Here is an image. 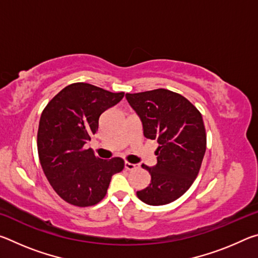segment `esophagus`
<instances>
[{
	"label": "esophagus",
	"instance_id": "obj_1",
	"mask_svg": "<svg viewBox=\"0 0 258 258\" xmlns=\"http://www.w3.org/2000/svg\"><path fill=\"white\" fill-rule=\"evenodd\" d=\"M125 168L127 169V171H134V169L139 168V165L132 164V163H130V161H125Z\"/></svg>",
	"mask_w": 258,
	"mask_h": 258
}]
</instances>
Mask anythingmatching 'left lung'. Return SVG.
<instances>
[{
  "label": "left lung",
  "instance_id": "8db88e82",
  "mask_svg": "<svg viewBox=\"0 0 258 258\" xmlns=\"http://www.w3.org/2000/svg\"><path fill=\"white\" fill-rule=\"evenodd\" d=\"M126 99L142 120L145 137L159 143L157 165H142L151 183L137 196L151 206L173 203L185 194L202 167L207 145L202 113L183 95L166 89L126 93Z\"/></svg>",
  "mask_w": 258,
  "mask_h": 258
}]
</instances>
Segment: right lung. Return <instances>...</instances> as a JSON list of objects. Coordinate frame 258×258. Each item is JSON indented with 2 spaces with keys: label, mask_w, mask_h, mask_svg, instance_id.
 <instances>
[{
  "label": "right lung",
  "mask_w": 258,
  "mask_h": 258,
  "mask_svg": "<svg viewBox=\"0 0 258 258\" xmlns=\"http://www.w3.org/2000/svg\"><path fill=\"white\" fill-rule=\"evenodd\" d=\"M124 97L89 83H73L43 110L37 131V151L47 181L61 199L89 207L107 195L113 174L124 169L119 157L100 159L84 145L98 132L101 113Z\"/></svg>",
  "instance_id": "add662e5"
}]
</instances>
